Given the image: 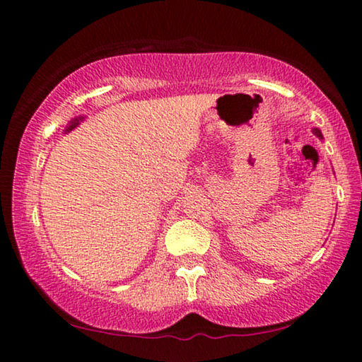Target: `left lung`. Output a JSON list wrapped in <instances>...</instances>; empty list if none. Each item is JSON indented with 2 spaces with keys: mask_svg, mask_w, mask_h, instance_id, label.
<instances>
[{
  "mask_svg": "<svg viewBox=\"0 0 362 362\" xmlns=\"http://www.w3.org/2000/svg\"><path fill=\"white\" fill-rule=\"evenodd\" d=\"M311 132H313L315 135L320 138V140H323V135H321V130H320V128H313V130H311Z\"/></svg>",
  "mask_w": 362,
  "mask_h": 362,
  "instance_id": "left-lung-1",
  "label": "left lung"
}]
</instances>
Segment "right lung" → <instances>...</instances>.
<instances>
[{
	"mask_svg": "<svg viewBox=\"0 0 362 362\" xmlns=\"http://www.w3.org/2000/svg\"><path fill=\"white\" fill-rule=\"evenodd\" d=\"M83 120V117H78V118H74V120L71 122V123H69V125L66 127V130H64V133H66V135H67V133L69 132H72L74 130V128H76L77 125H78V123H81Z\"/></svg>",
	"mask_w": 362,
	"mask_h": 362,
	"instance_id": "obj_1",
	"label": "right lung"
}]
</instances>
